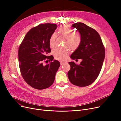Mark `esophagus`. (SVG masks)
<instances>
[{"instance_id": "esophagus-1", "label": "esophagus", "mask_w": 121, "mask_h": 121, "mask_svg": "<svg viewBox=\"0 0 121 121\" xmlns=\"http://www.w3.org/2000/svg\"><path fill=\"white\" fill-rule=\"evenodd\" d=\"M60 65H63L64 64H65L66 62L65 61H60Z\"/></svg>"}]
</instances>
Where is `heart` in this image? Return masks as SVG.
<instances>
[{
    "label": "heart",
    "instance_id": "b5f03b06",
    "mask_svg": "<svg viewBox=\"0 0 121 121\" xmlns=\"http://www.w3.org/2000/svg\"><path fill=\"white\" fill-rule=\"evenodd\" d=\"M59 33L65 39V44L72 49L77 48L80 44L81 38L78 34H75L74 30L69 25H65L60 27L58 29ZM56 35L52 34L49 38V46L51 48L54 47ZM69 53V50L67 48L56 47L52 51V54L54 58L57 60L65 59Z\"/></svg>",
    "mask_w": 121,
    "mask_h": 121
}]
</instances>
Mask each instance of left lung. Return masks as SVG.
Listing matches in <instances>:
<instances>
[{"label":"left lung","mask_w":121,"mask_h":121,"mask_svg":"<svg viewBox=\"0 0 121 121\" xmlns=\"http://www.w3.org/2000/svg\"><path fill=\"white\" fill-rule=\"evenodd\" d=\"M72 27L77 29L80 35L79 46L71 54L73 60L81 59L80 64L69 62L71 69L68 76L69 81L76 86L85 87L97 79L102 68L105 49L97 31L82 22H76Z\"/></svg>","instance_id":"8db88e82"}]
</instances>
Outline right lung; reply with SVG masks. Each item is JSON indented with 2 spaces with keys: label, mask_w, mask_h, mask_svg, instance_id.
I'll return each instance as SVG.
<instances>
[{
  "label": "right lung",
  "mask_w": 121,
  "mask_h": 121,
  "mask_svg": "<svg viewBox=\"0 0 121 121\" xmlns=\"http://www.w3.org/2000/svg\"><path fill=\"white\" fill-rule=\"evenodd\" d=\"M57 27L56 24L44 23L31 29L19 48V66L22 77L28 84L37 89H44L53 84L60 65L58 61L53 60V56H47L51 52L49 38ZM47 59L51 62L43 65V62Z\"/></svg>",
  "instance_id": "right-lung-1"
}]
</instances>
